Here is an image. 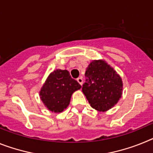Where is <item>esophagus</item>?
I'll list each match as a JSON object with an SVG mask.
<instances>
[{"label":"esophagus","instance_id":"34e87169","mask_svg":"<svg viewBox=\"0 0 153 153\" xmlns=\"http://www.w3.org/2000/svg\"><path fill=\"white\" fill-rule=\"evenodd\" d=\"M77 82H78V83L81 85H82V84H83V79H82V78H77Z\"/></svg>","mask_w":153,"mask_h":153}]
</instances>
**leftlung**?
I'll use <instances>...</instances> for the list:
<instances>
[{
    "label": "left lung",
    "instance_id": "8db88e82",
    "mask_svg": "<svg viewBox=\"0 0 153 153\" xmlns=\"http://www.w3.org/2000/svg\"><path fill=\"white\" fill-rule=\"evenodd\" d=\"M82 91L90 105L99 111H106L115 105L123 95L120 75L105 60H93L85 71Z\"/></svg>",
    "mask_w": 153,
    "mask_h": 153
}]
</instances>
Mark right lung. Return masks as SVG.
<instances>
[{
  "instance_id": "add662e5",
  "label": "right lung",
  "mask_w": 153,
  "mask_h": 153,
  "mask_svg": "<svg viewBox=\"0 0 153 153\" xmlns=\"http://www.w3.org/2000/svg\"><path fill=\"white\" fill-rule=\"evenodd\" d=\"M81 88L68 71L56 69L49 74L40 90V99L49 111L60 113L69 105L73 93Z\"/></svg>"
}]
</instances>
